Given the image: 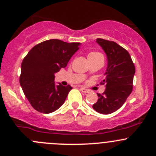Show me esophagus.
<instances>
[{
  "mask_svg": "<svg viewBox=\"0 0 156 156\" xmlns=\"http://www.w3.org/2000/svg\"><path fill=\"white\" fill-rule=\"evenodd\" d=\"M80 90H81V92H83V93H88V92H89V90L86 89V88H84V87L80 88Z\"/></svg>",
  "mask_w": 156,
  "mask_h": 156,
  "instance_id": "esophagus-1",
  "label": "esophagus"
}]
</instances>
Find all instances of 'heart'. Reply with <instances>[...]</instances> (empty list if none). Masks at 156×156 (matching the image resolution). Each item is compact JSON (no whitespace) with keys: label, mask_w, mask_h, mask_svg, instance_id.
Instances as JSON below:
<instances>
[{"label":"heart","mask_w":156,"mask_h":156,"mask_svg":"<svg viewBox=\"0 0 156 156\" xmlns=\"http://www.w3.org/2000/svg\"><path fill=\"white\" fill-rule=\"evenodd\" d=\"M99 54V53H97V52H91L88 54V56H95V55Z\"/></svg>","instance_id":"1"}]
</instances>
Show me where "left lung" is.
<instances>
[{"label": "left lung", "mask_w": 156, "mask_h": 156, "mask_svg": "<svg viewBox=\"0 0 156 156\" xmlns=\"http://www.w3.org/2000/svg\"><path fill=\"white\" fill-rule=\"evenodd\" d=\"M107 57V68L103 82L106 90L97 94L98 100L93 108L100 114L115 112L123 106L133 89L135 67L128 52L114 41L97 38L96 41Z\"/></svg>", "instance_id": "left-lung-1"}]
</instances>
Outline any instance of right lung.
Returning <instances> with one entry per match:
<instances>
[{
	"instance_id": "add662e5",
	"label": "right lung",
	"mask_w": 156,
	"mask_h": 156,
	"mask_svg": "<svg viewBox=\"0 0 156 156\" xmlns=\"http://www.w3.org/2000/svg\"><path fill=\"white\" fill-rule=\"evenodd\" d=\"M81 43H67L51 39L31 49L23 60L20 83L30 104L37 111L49 114L65 102L70 85L54 81L55 73L66 67Z\"/></svg>"
}]
</instances>
